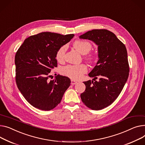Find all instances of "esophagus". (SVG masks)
Instances as JSON below:
<instances>
[{"label":"esophagus","mask_w":145,"mask_h":145,"mask_svg":"<svg viewBox=\"0 0 145 145\" xmlns=\"http://www.w3.org/2000/svg\"><path fill=\"white\" fill-rule=\"evenodd\" d=\"M77 83V82H76L75 80H71V84L72 85H74V84H76Z\"/></svg>","instance_id":"1"}]
</instances>
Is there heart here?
Segmentation results:
<instances>
[{
    "label": "heart",
    "instance_id": "b5f03b06",
    "mask_svg": "<svg viewBox=\"0 0 145 145\" xmlns=\"http://www.w3.org/2000/svg\"><path fill=\"white\" fill-rule=\"evenodd\" d=\"M74 48L80 53L85 55V59L89 62H93L97 60V56L94 54H89L92 48V45L89 41L85 40H77L73 44ZM67 50L66 45L62 46L56 53V59L57 61H63L65 52ZM88 71V67L85 64L80 65H67L62 67L61 73L68 78L73 80H79L83 74Z\"/></svg>",
    "mask_w": 145,
    "mask_h": 145
}]
</instances>
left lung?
<instances>
[{"label":"left lung","instance_id":"1","mask_svg":"<svg viewBox=\"0 0 145 145\" xmlns=\"http://www.w3.org/2000/svg\"><path fill=\"white\" fill-rule=\"evenodd\" d=\"M98 46L99 61L89 76L95 81L84 82L86 90L80 94L89 108L100 110L111 105L121 93L129 76L128 54L125 45L113 33L95 29L79 36Z\"/></svg>","mask_w":145,"mask_h":145}]
</instances>
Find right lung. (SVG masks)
Masks as SVG:
<instances>
[{"label":"right lung","mask_w":145,"mask_h":145,"mask_svg":"<svg viewBox=\"0 0 145 145\" xmlns=\"http://www.w3.org/2000/svg\"><path fill=\"white\" fill-rule=\"evenodd\" d=\"M74 34L43 32L26 38L15 55L16 82L18 90L33 107L50 111L58 105L71 85L66 76L50 73L57 67L56 53Z\"/></svg>","instance_id":"1"}]
</instances>
